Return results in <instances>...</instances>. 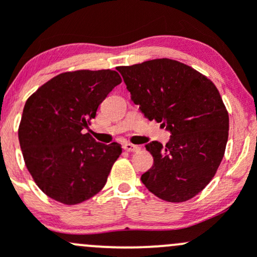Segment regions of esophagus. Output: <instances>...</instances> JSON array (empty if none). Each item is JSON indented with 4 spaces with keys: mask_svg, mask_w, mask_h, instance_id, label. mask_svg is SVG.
<instances>
[{
    "mask_svg": "<svg viewBox=\"0 0 257 257\" xmlns=\"http://www.w3.org/2000/svg\"><path fill=\"white\" fill-rule=\"evenodd\" d=\"M124 150H126V152H132V153H137L141 150V147H138V145H134L132 143H125L123 145Z\"/></svg>",
    "mask_w": 257,
    "mask_h": 257,
    "instance_id": "esophagus-1",
    "label": "esophagus"
}]
</instances>
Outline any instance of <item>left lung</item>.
<instances>
[{"label":"left lung","mask_w":257,"mask_h":257,"mask_svg":"<svg viewBox=\"0 0 257 257\" xmlns=\"http://www.w3.org/2000/svg\"><path fill=\"white\" fill-rule=\"evenodd\" d=\"M132 100L149 120L170 132L169 143L145 145L153 167L142 175L150 193L169 203L194 198L224 158L229 114L208 77L169 58L118 67Z\"/></svg>","instance_id":"1"}]
</instances>
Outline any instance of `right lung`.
Listing matches in <instances>:
<instances>
[{
  "label": "right lung",
  "mask_w": 257,
  "mask_h": 257,
  "mask_svg": "<svg viewBox=\"0 0 257 257\" xmlns=\"http://www.w3.org/2000/svg\"><path fill=\"white\" fill-rule=\"evenodd\" d=\"M119 83L112 69L64 72L26 102L18 126L23 159L38 188L53 200L76 205L107 183L121 145L98 143L83 129Z\"/></svg>",
  "instance_id": "1"
}]
</instances>
